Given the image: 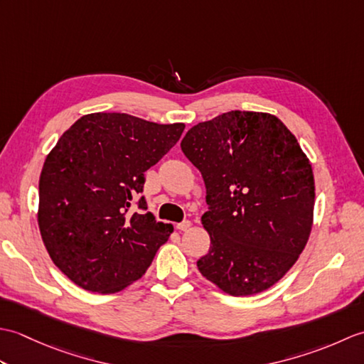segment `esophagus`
<instances>
[{"instance_id":"34e87169","label":"esophagus","mask_w":364,"mask_h":364,"mask_svg":"<svg viewBox=\"0 0 364 364\" xmlns=\"http://www.w3.org/2000/svg\"><path fill=\"white\" fill-rule=\"evenodd\" d=\"M191 225H192V223H191L189 220H184V222H181V223H178L176 228L180 230V231H188V230L191 228Z\"/></svg>"}]
</instances>
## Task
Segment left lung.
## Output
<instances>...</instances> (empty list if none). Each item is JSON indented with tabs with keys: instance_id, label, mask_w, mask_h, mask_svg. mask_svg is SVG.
Returning <instances> with one entry per match:
<instances>
[{
	"instance_id": "obj_1",
	"label": "left lung",
	"mask_w": 364,
	"mask_h": 364,
	"mask_svg": "<svg viewBox=\"0 0 364 364\" xmlns=\"http://www.w3.org/2000/svg\"><path fill=\"white\" fill-rule=\"evenodd\" d=\"M181 150L206 186L211 245L198 270L235 297L269 289L313 227V168L296 136L272 114L230 111L192 127Z\"/></svg>"
}]
</instances>
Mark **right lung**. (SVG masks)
<instances>
[{
	"label": "right lung",
	"instance_id": "obj_1",
	"mask_svg": "<svg viewBox=\"0 0 364 364\" xmlns=\"http://www.w3.org/2000/svg\"><path fill=\"white\" fill-rule=\"evenodd\" d=\"M183 129L184 123L94 112L76 120L48 153L38 180V230L54 264L80 288L123 291L167 242L172 223L129 208L142 192L144 173ZM139 206L145 208L144 197Z\"/></svg>",
	"mask_w": 364,
	"mask_h": 364
}]
</instances>
